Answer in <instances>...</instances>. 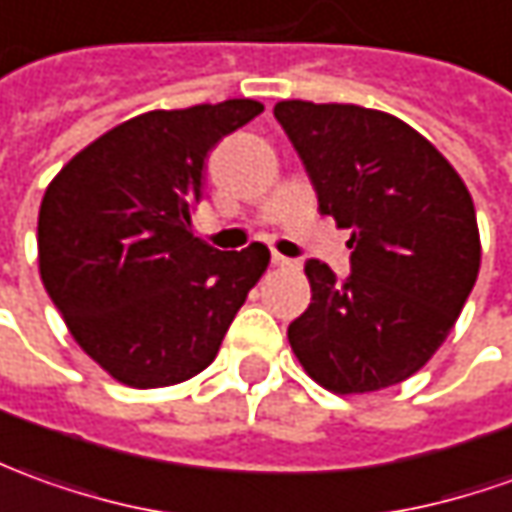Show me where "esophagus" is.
<instances>
[{
	"label": "esophagus",
	"mask_w": 512,
	"mask_h": 512,
	"mask_svg": "<svg viewBox=\"0 0 512 512\" xmlns=\"http://www.w3.org/2000/svg\"><path fill=\"white\" fill-rule=\"evenodd\" d=\"M271 263H274V266H294V260H288V257H283L280 252L271 255Z\"/></svg>",
	"instance_id": "esophagus-1"
}]
</instances>
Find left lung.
I'll list each match as a JSON object with an SVG mask.
<instances>
[{
  "mask_svg": "<svg viewBox=\"0 0 512 512\" xmlns=\"http://www.w3.org/2000/svg\"><path fill=\"white\" fill-rule=\"evenodd\" d=\"M319 212L353 229L350 277L308 260L311 305L288 325L305 373L336 395L401 384L446 342L479 274L474 198L412 125L353 103L283 100Z\"/></svg>",
  "mask_w": 512,
  "mask_h": 512,
  "instance_id": "8db88e82",
  "label": "left lung"
}]
</instances>
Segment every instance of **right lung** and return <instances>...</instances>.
Instances as JSON below:
<instances>
[{"label": "right lung", "instance_id": "1", "mask_svg": "<svg viewBox=\"0 0 512 512\" xmlns=\"http://www.w3.org/2000/svg\"><path fill=\"white\" fill-rule=\"evenodd\" d=\"M257 100L145 111L66 162L38 210V271L66 328L125 387L182 384L207 370L269 249L218 252L190 212L204 162L255 120Z\"/></svg>", "mask_w": 512, "mask_h": 512}]
</instances>
